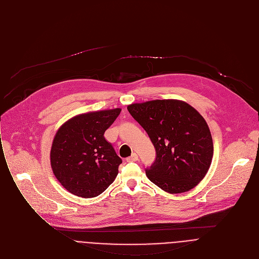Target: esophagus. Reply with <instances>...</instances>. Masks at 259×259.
Here are the masks:
<instances>
[{
	"mask_svg": "<svg viewBox=\"0 0 259 259\" xmlns=\"http://www.w3.org/2000/svg\"><path fill=\"white\" fill-rule=\"evenodd\" d=\"M138 158H139L138 155H137L136 153H133L130 157L126 158V161H127V162H134V161H137Z\"/></svg>",
	"mask_w": 259,
	"mask_h": 259,
	"instance_id": "34e87169",
	"label": "esophagus"
}]
</instances>
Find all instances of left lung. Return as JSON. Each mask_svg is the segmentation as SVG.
Segmentation results:
<instances>
[{
  "instance_id": "left-lung-1",
  "label": "left lung",
  "mask_w": 259,
  "mask_h": 259,
  "mask_svg": "<svg viewBox=\"0 0 259 259\" xmlns=\"http://www.w3.org/2000/svg\"><path fill=\"white\" fill-rule=\"evenodd\" d=\"M131 115L148 134L156 151L147 167L148 179L163 191H190L207 174L213 143L201 114L179 100H153L127 106Z\"/></svg>"
}]
</instances>
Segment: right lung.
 Returning <instances> with one entry per match:
<instances>
[{"label": "right lung", "instance_id": "right-lung-1", "mask_svg": "<svg viewBox=\"0 0 259 259\" xmlns=\"http://www.w3.org/2000/svg\"><path fill=\"white\" fill-rule=\"evenodd\" d=\"M120 111L115 108L79 114L57 131L51 148V166L71 194L97 197L115 180L122 160L104 133Z\"/></svg>", "mask_w": 259, "mask_h": 259}]
</instances>
